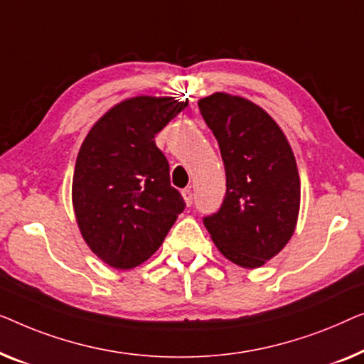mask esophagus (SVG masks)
I'll list each match as a JSON object with an SVG mask.
<instances>
[{
	"instance_id": "obj_1",
	"label": "esophagus",
	"mask_w": 364,
	"mask_h": 364,
	"mask_svg": "<svg viewBox=\"0 0 364 364\" xmlns=\"http://www.w3.org/2000/svg\"><path fill=\"white\" fill-rule=\"evenodd\" d=\"M181 194H183L184 203H186V206H191V204H193V191H191V188L183 189Z\"/></svg>"
}]
</instances>
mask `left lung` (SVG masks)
I'll return each mask as SVG.
<instances>
[{
  "label": "left lung",
  "instance_id": "obj_1",
  "mask_svg": "<svg viewBox=\"0 0 364 364\" xmlns=\"http://www.w3.org/2000/svg\"><path fill=\"white\" fill-rule=\"evenodd\" d=\"M198 107L219 143L226 170V198L204 218L224 257L257 269L275 257L295 232L300 176L285 133L254 102L214 92Z\"/></svg>",
  "mask_w": 364,
  "mask_h": 364
}]
</instances>
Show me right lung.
<instances>
[{
  "instance_id": "add662e5",
  "label": "right lung",
  "mask_w": 364,
  "mask_h": 364,
  "mask_svg": "<svg viewBox=\"0 0 364 364\" xmlns=\"http://www.w3.org/2000/svg\"><path fill=\"white\" fill-rule=\"evenodd\" d=\"M186 105L175 97H130L107 110L82 141L73 178L75 221L110 267L127 270L150 259L183 213L153 138Z\"/></svg>"
}]
</instances>
